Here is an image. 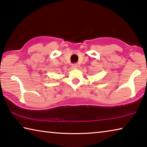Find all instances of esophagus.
<instances>
[{"label": "esophagus", "mask_w": 147, "mask_h": 147, "mask_svg": "<svg viewBox=\"0 0 147 147\" xmlns=\"http://www.w3.org/2000/svg\"><path fill=\"white\" fill-rule=\"evenodd\" d=\"M77 67H78V65H77L76 63H73V64H72V67H73V68L76 69Z\"/></svg>", "instance_id": "esophagus-1"}]
</instances>
